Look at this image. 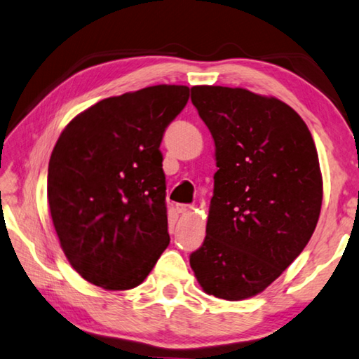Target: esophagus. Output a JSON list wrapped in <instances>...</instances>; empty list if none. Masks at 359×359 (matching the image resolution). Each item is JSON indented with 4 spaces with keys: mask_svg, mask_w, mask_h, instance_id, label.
I'll return each instance as SVG.
<instances>
[{
    "mask_svg": "<svg viewBox=\"0 0 359 359\" xmlns=\"http://www.w3.org/2000/svg\"><path fill=\"white\" fill-rule=\"evenodd\" d=\"M192 210H194L192 205H183V203L176 205V211L181 212V215H187V212H191Z\"/></svg>",
    "mask_w": 359,
    "mask_h": 359,
    "instance_id": "esophagus-1",
    "label": "esophagus"
}]
</instances>
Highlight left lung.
I'll list each match as a JSON object with an SVG mask.
<instances>
[{"label":"left lung","instance_id":"8db88e82","mask_svg":"<svg viewBox=\"0 0 359 359\" xmlns=\"http://www.w3.org/2000/svg\"><path fill=\"white\" fill-rule=\"evenodd\" d=\"M216 147L206 236L191 254L203 292L255 297L303 252L317 227L323 181L316 143L292 107L244 88L192 86Z\"/></svg>","mask_w":359,"mask_h":359}]
</instances>
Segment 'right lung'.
<instances>
[{
	"label": "right lung",
	"instance_id": "1",
	"mask_svg": "<svg viewBox=\"0 0 359 359\" xmlns=\"http://www.w3.org/2000/svg\"><path fill=\"white\" fill-rule=\"evenodd\" d=\"M189 99L183 85L107 97L81 111L48 162L52 221L69 263L105 290L147 279L170 243L161 142Z\"/></svg>",
	"mask_w": 359,
	"mask_h": 359
}]
</instances>
